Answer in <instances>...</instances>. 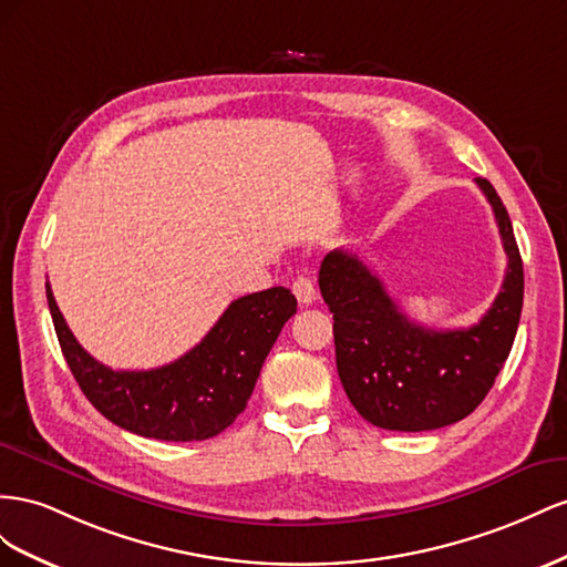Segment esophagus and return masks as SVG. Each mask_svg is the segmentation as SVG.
I'll use <instances>...</instances> for the list:
<instances>
[{
	"instance_id": "34e87169",
	"label": "esophagus",
	"mask_w": 567,
	"mask_h": 567,
	"mask_svg": "<svg viewBox=\"0 0 567 567\" xmlns=\"http://www.w3.org/2000/svg\"><path fill=\"white\" fill-rule=\"evenodd\" d=\"M292 292L297 297V301L301 306H309L318 299V292H316V285L306 278V275H299V278L292 282Z\"/></svg>"
}]
</instances>
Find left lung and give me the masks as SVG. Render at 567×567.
Returning a JSON list of instances; mask_svg holds the SVG:
<instances>
[{
  "mask_svg": "<svg viewBox=\"0 0 567 567\" xmlns=\"http://www.w3.org/2000/svg\"><path fill=\"white\" fill-rule=\"evenodd\" d=\"M475 183L492 204L508 268L492 309L473 328L430 330L399 311L359 256L330 251L320 295L334 320L337 373L353 409L382 430L425 432L471 415L504 368L523 311V258L504 202L489 181Z\"/></svg>",
  "mask_w": 567,
  "mask_h": 567,
  "instance_id": "8db88e82",
  "label": "left lung"
}]
</instances>
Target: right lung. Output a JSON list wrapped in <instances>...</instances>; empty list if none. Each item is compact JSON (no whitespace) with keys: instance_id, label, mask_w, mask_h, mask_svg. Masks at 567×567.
Here are the masks:
<instances>
[{"instance_id":"obj_1","label":"right lung","mask_w":567,"mask_h":567,"mask_svg":"<svg viewBox=\"0 0 567 567\" xmlns=\"http://www.w3.org/2000/svg\"><path fill=\"white\" fill-rule=\"evenodd\" d=\"M47 303L61 351L92 406L113 425L161 442H199L230 427L247 409L275 339L297 313L295 295L270 287L235 299L177 361L152 370H111L78 344L50 282Z\"/></svg>"}]
</instances>
